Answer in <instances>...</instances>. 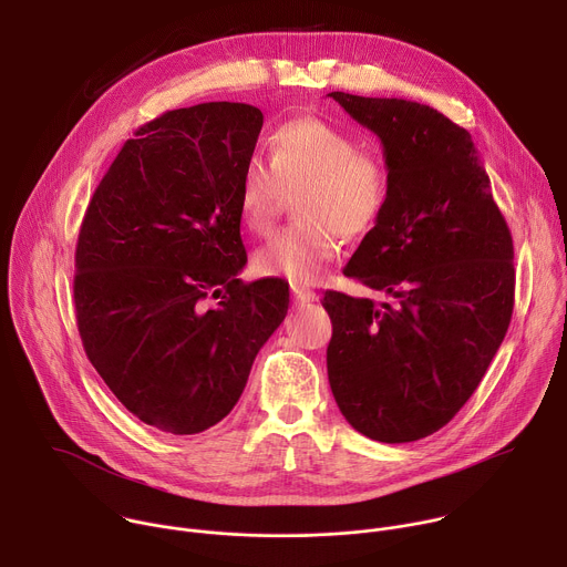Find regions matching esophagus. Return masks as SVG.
I'll return each instance as SVG.
<instances>
[{
	"mask_svg": "<svg viewBox=\"0 0 567 567\" xmlns=\"http://www.w3.org/2000/svg\"><path fill=\"white\" fill-rule=\"evenodd\" d=\"M291 293H293V300H296L298 305H302V302H313V300H316V291H311V289H307V287H300V285H291Z\"/></svg>",
	"mask_w": 567,
	"mask_h": 567,
	"instance_id": "obj_1",
	"label": "esophagus"
}]
</instances>
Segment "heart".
<instances>
[{"label":"heart","mask_w":567,"mask_h":567,"mask_svg":"<svg viewBox=\"0 0 567 567\" xmlns=\"http://www.w3.org/2000/svg\"><path fill=\"white\" fill-rule=\"evenodd\" d=\"M269 164L254 156L239 175L237 208L254 235L276 226L287 195H296L302 219L256 254L262 276L313 285L341 254L343 235L361 237L383 217L390 175L383 156L359 150L348 132L320 121L296 118L271 136Z\"/></svg>","instance_id":"b5f03b06"}]
</instances>
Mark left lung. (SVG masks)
Listing matches in <instances>:
<instances>
[{
    "label": "left lung",
    "mask_w": 567,
    "mask_h": 567,
    "mask_svg": "<svg viewBox=\"0 0 567 567\" xmlns=\"http://www.w3.org/2000/svg\"><path fill=\"white\" fill-rule=\"evenodd\" d=\"M383 145L390 199L343 274L390 302L326 291L328 377L343 417L401 444L446 426L514 311V241L471 134L403 99L328 94Z\"/></svg>",
    "instance_id": "left-lung-1"
}]
</instances>
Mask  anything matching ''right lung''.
Returning a JSON list of instances; mask_svg holds the SVG:
<instances>
[{"label":"right lung","instance_id":"right-lung-1","mask_svg":"<svg viewBox=\"0 0 567 567\" xmlns=\"http://www.w3.org/2000/svg\"><path fill=\"white\" fill-rule=\"evenodd\" d=\"M262 121L254 105L221 101L145 123L80 226L73 302L87 359L164 433L221 422L289 309L280 278H237L247 265L237 186Z\"/></svg>","mask_w":567,"mask_h":567}]
</instances>
